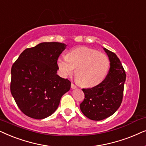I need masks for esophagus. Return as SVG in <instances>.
<instances>
[{"mask_svg": "<svg viewBox=\"0 0 146 146\" xmlns=\"http://www.w3.org/2000/svg\"><path fill=\"white\" fill-rule=\"evenodd\" d=\"M71 89H76L77 88V86L75 85H74L73 84V83H71Z\"/></svg>", "mask_w": 146, "mask_h": 146, "instance_id": "esophagus-1", "label": "esophagus"}]
</instances>
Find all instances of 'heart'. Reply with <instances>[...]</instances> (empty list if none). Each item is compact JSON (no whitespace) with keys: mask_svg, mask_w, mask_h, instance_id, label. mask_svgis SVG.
I'll list each match as a JSON object with an SVG mask.
<instances>
[{"mask_svg":"<svg viewBox=\"0 0 146 146\" xmlns=\"http://www.w3.org/2000/svg\"><path fill=\"white\" fill-rule=\"evenodd\" d=\"M57 64L63 77L71 75L75 69V76L79 84L92 87L100 84L106 78L110 61L104 53L82 46L70 50L66 57H59Z\"/></svg>","mask_w":146,"mask_h":146,"instance_id":"heart-1","label":"heart"}]
</instances>
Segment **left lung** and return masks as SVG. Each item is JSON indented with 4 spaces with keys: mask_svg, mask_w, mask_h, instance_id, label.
<instances>
[{
    "mask_svg": "<svg viewBox=\"0 0 146 146\" xmlns=\"http://www.w3.org/2000/svg\"><path fill=\"white\" fill-rule=\"evenodd\" d=\"M110 61V68L106 79L100 84L89 89H83L85 99L80 109L89 119L100 121L112 115L121 106L126 74L117 56L104 48Z\"/></svg>",
    "mask_w": 146,
    "mask_h": 146,
    "instance_id": "left-lung-1",
    "label": "left lung"
}]
</instances>
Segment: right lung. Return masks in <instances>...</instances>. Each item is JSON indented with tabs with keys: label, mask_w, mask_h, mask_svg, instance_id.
I'll return each instance as SVG.
<instances>
[{
	"label": "right lung",
	"mask_w": 146,
	"mask_h": 146,
	"mask_svg": "<svg viewBox=\"0 0 146 146\" xmlns=\"http://www.w3.org/2000/svg\"><path fill=\"white\" fill-rule=\"evenodd\" d=\"M64 43L44 42L26 48L11 68V92L21 111L42 119L53 113L71 82L57 74Z\"/></svg>",
	"instance_id": "1"
}]
</instances>
